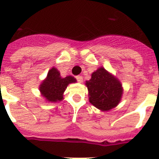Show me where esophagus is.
I'll list each match as a JSON object with an SVG mask.
<instances>
[{"label": "esophagus", "mask_w": 159, "mask_h": 159, "mask_svg": "<svg viewBox=\"0 0 159 159\" xmlns=\"http://www.w3.org/2000/svg\"><path fill=\"white\" fill-rule=\"evenodd\" d=\"M76 78H77V80H78V81L79 83H81L83 81V78H82V76H80V75H78V76H77L76 77Z\"/></svg>", "instance_id": "esophagus-1"}]
</instances>
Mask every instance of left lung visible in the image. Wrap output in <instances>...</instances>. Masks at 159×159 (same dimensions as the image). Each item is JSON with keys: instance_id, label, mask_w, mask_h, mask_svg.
<instances>
[{"instance_id": "obj_1", "label": "left lung", "mask_w": 159, "mask_h": 159, "mask_svg": "<svg viewBox=\"0 0 159 159\" xmlns=\"http://www.w3.org/2000/svg\"><path fill=\"white\" fill-rule=\"evenodd\" d=\"M91 76V79L85 81L90 103L102 111L116 107L123 95L122 84L118 78L103 66L98 68Z\"/></svg>"}]
</instances>
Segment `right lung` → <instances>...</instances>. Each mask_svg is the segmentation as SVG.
Here are the masks:
<instances>
[{
	"label": "right lung",
	"instance_id": "obj_1",
	"mask_svg": "<svg viewBox=\"0 0 159 159\" xmlns=\"http://www.w3.org/2000/svg\"><path fill=\"white\" fill-rule=\"evenodd\" d=\"M75 82H77V80L70 75L62 78L59 71L53 66L48 70L45 79L40 84V93L48 103L60 102L64 99L63 93L68 84Z\"/></svg>",
	"mask_w": 159,
	"mask_h": 159
}]
</instances>
